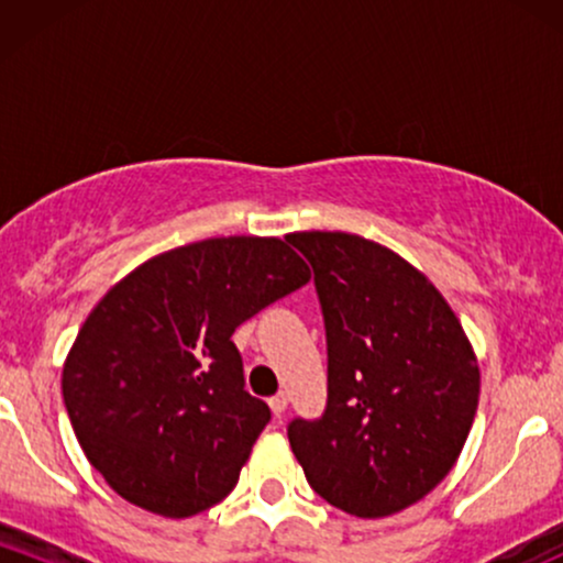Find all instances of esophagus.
Instances as JSON below:
<instances>
[{"label":"esophagus","instance_id":"esophagus-1","mask_svg":"<svg viewBox=\"0 0 563 563\" xmlns=\"http://www.w3.org/2000/svg\"><path fill=\"white\" fill-rule=\"evenodd\" d=\"M286 407H288V394L286 391H280V394H275V397H269V410H273L277 418H280L283 412H286Z\"/></svg>","mask_w":563,"mask_h":563}]
</instances>
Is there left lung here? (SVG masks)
I'll return each instance as SVG.
<instances>
[{
    "label": "left lung",
    "mask_w": 563,
    "mask_h": 563,
    "mask_svg": "<svg viewBox=\"0 0 563 563\" xmlns=\"http://www.w3.org/2000/svg\"><path fill=\"white\" fill-rule=\"evenodd\" d=\"M307 256L328 335V407L288 442L322 500L384 519L423 500L466 444L479 363L421 269L352 232H290Z\"/></svg>",
    "instance_id": "obj_1"
}]
</instances>
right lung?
I'll return each instance as SVG.
<instances>
[{
  "instance_id": "right-lung-1",
  "label": "right lung",
  "mask_w": 563,
  "mask_h": 563,
  "mask_svg": "<svg viewBox=\"0 0 563 563\" xmlns=\"http://www.w3.org/2000/svg\"><path fill=\"white\" fill-rule=\"evenodd\" d=\"M309 277L288 238H206L142 262L95 303L63 365V399L113 493L166 519L232 493L269 423L243 389L232 333Z\"/></svg>"
}]
</instances>
